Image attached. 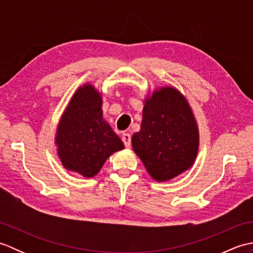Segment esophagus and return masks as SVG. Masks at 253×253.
<instances>
[{
	"label": "esophagus",
	"instance_id": "34e87169",
	"mask_svg": "<svg viewBox=\"0 0 253 253\" xmlns=\"http://www.w3.org/2000/svg\"><path fill=\"white\" fill-rule=\"evenodd\" d=\"M122 140L124 142V144H125L126 148H129L130 147V143H131V137L129 133H124L123 137H122Z\"/></svg>",
	"mask_w": 253,
	"mask_h": 253
}]
</instances>
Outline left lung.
<instances>
[{"instance_id":"1","label":"left lung","mask_w":253,"mask_h":253,"mask_svg":"<svg viewBox=\"0 0 253 253\" xmlns=\"http://www.w3.org/2000/svg\"><path fill=\"white\" fill-rule=\"evenodd\" d=\"M132 148L157 181L178 176L193 164L198 153L197 123L185 96L164 87L144 102L140 131Z\"/></svg>"}]
</instances>
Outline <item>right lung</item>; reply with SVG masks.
I'll use <instances>...</instances> for the list:
<instances>
[{
    "label": "right lung",
    "instance_id": "add662e5",
    "mask_svg": "<svg viewBox=\"0 0 253 253\" xmlns=\"http://www.w3.org/2000/svg\"><path fill=\"white\" fill-rule=\"evenodd\" d=\"M101 94L84 84L74 94L58 124L55 142L64 168L84 177L99 173L106 159L124 149L121 138L102 116Z\"/></svg>",
    "mask_w": 253,
    "mask_h": 253
}]
</instances>
